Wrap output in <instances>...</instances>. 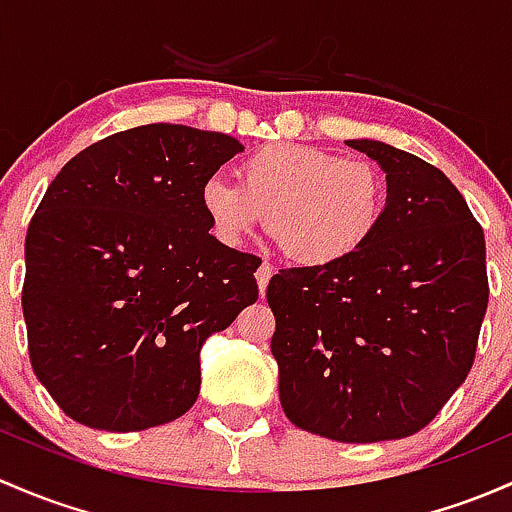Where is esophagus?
<instances>
[{"label": "esophagus", "instance_id": "1", "mask_svg": "<svg viewBox=\"0 0 512 512\" xmlns=\"http://www.w3.org/2000/svg\"><path fill=\"white\" fill-rule=\"evenodd\" d=\"M271 276H273V266H268V263H261V266H258V271H256V283H258V293H266V286H268V281H271Z\"/></svg>", "mask_w": 512, "mask_h": 512}]
</instances>
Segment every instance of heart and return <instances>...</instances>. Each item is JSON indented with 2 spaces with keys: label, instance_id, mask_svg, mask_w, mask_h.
Instances as JSON below:
<instances>
[{
  "label": "heart",
  "instance_id": "heart-1",
  "mask_svg": "<svg viewBox=\"0 0 512 512\" xmlns=\"http://www.w3.org/2000/svg\"><path fill=\"white\" fill-rule=\"evenodd\" d=\"M209 229L239 246L266 217V231L300 268H333L377 234L387 184L377 167L310 145L276 142L239 165V184L212 175L199 189Z\"/></svg>",
  "mask_w": 512,
  "mask_h": 512
}]
</instances>
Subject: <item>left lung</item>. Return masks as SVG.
Here are the masks:
<instances>
[{
    "instance_id": "left-lung-1",
    "label": "left lung",
    "mask_w": 512,
    "mask_h": 512,
    "mask_svg": "<svg viewBox=\"0 0 512 512\" xmlns=\"http://www.w3.org/2000/svg\"><path fill=\"white\" fill-rule=\"evenodd\" d=\"M347 145L387 175L377 234L340 266L283 268L266 298L288 419L374 444L424 429L471 372L488 308L486 239L434 165L379 140Z\"/></svg>"
}]
</instances>
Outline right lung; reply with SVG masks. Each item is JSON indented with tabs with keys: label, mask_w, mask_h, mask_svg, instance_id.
<instances>
[{
	"label": "right lung",
	"mask_w": 512,
	"mask_h": 512,
	"mask_svg": "<svg viewBox=\"0 0 512 512\" xmlns=\"http://www.w3.org/2000/svg\"><path fill=\"white\" fill-rule=\"evenodd\" d=\"M244 150L152 123L78 152L26 231L29 357L63 414L100 431L167 424L197 402L199 352L256 303V256L209 234L199 189Z\"/></svg>",
	"instance_id": "1"
}]
</instances>
